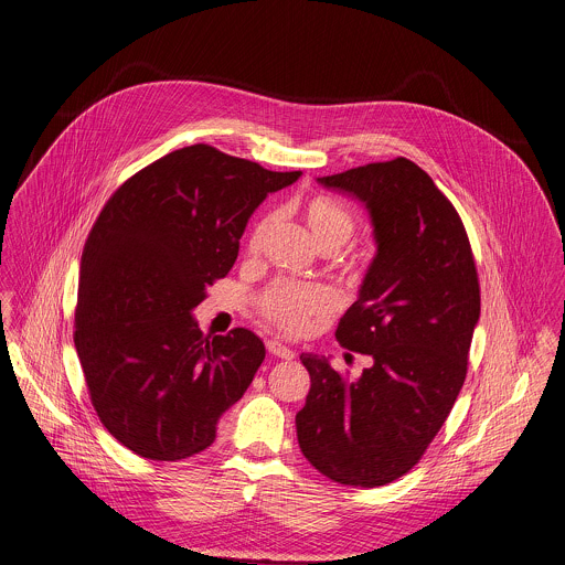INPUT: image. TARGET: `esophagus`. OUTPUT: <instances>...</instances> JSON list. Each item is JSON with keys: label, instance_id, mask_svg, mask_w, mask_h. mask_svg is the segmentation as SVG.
Here are the masks:
<instances>
[{"label": "esophagus", "instance_id": "esophagus-1", "mask_svg": "<svg viewBox=\"0 0 565 565\" xmlns=\"http://www.w3.org/2000/svg\"><path fill=\"white\" fill-rule=\"evenodd\" d=\"M266 351L275 358H281V360H292L295 358V351L288 349L286 344H281L279 340H266Z\"/></svg>", "mask_w": 565, "mask_h": 565}]
</instances>
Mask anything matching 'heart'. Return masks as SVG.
<instances>
[{
    "label": "heart",
    "mask_w": 565,
    "mask_h": 565,
    "mask_svg": "<svg viewBox=\"0 0 565 565\" xmlns=\"http://www.w3.org/2000/svg\"><path fill=\"white\" fill-rule=\"evenodd\" d=\"M303 223L313 238V243L327 252H338L355 232L353 212L331 196H312L301 210ZM277 225L273 212L259 216L253 225L247 252L257 255L266 247ZM259 316L273 327L290 335H301L313 324V320L327 318L335 310V297L329 288L320 284H295V281H273L255 299Z\"/></svg>",
    "instance_id": "1"
}]
</instances>
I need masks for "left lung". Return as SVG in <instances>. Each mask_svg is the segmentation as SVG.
<instances>
[{
    "label": "left lung",
    "instance_id": "obj_1",
    "mask_svg": "<svg viewBox=\"0 0 565 565\" xmlns=\"http://www.w3.org/2000/svg\"><path fill=\"white\" fill-rule=\"evenodd\" d=\"M360 199L376 255L335 338L373 360L360 379L303 353L310 394L297 438L313 468L376 488L409 472L448 418L468 373L481 290L463 223L434 180L396 158L318 178Z\"/></svg>",
    "mask_w": 565,
    "mask_h": 565
}]
</instances>
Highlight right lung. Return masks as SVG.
I'll use <instances>...</instances> for the list:
<instances>
[{"label":"right lung","mask_w":565,"mask_h":565,"mask_svg":"<svg viewBox=\"0 0 565 565\" xmlns=\"http://www.w3.org/2000/svg\"><path fill=\"white\" fill-rule=\"evenodd\" d=\"M301 171H266L190 145L124 182L82 253L75 349L102 425L129 450L178 461L205 450L264 362L243 327L203 335L192 310L225 277L268 192Z\"/></svg>","instance_id":"right-lung-1"}]
</instances>
